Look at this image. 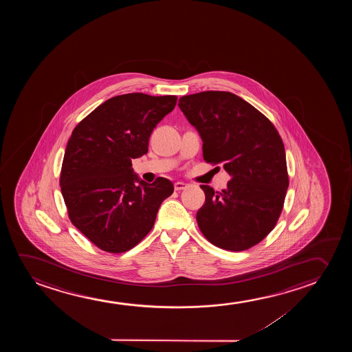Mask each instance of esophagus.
Wrapping results in <instances>:
<instances>
[{"mask_svg": "<svg viewBox=\"0 0 352 352\" xmlns=\"http://www.w3.org/2000/svg\"><path fill=\"white\" fill-rule=\"evenodd\" d=\"M188 188V184L183 183V182H177V183L174 184L175 191H180V190H184V188Z\"/></svg>", "mask_w": 352, "mask_h": 352, "instance_id": "34e87169", "label": "esophagus"}]
</instances>
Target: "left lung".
Segmentation results:
<instances>
[{"mask_svg": "<svg viewBox=\"0 0 352 352\" xmlns=\"http://www.w3.org/2000/svg\"><path fill=\"white\" fill-rule=\"evenodd\" d=\"M179 108L203 140V159L231 175L221 192L201 185L197 212L203 236L223 250L243 251L270 234L289 188L284 143L274 125L232 92L183 96Z\"/></svg>", "mask_w": 352, "mask_h": 352, "instance_id": "1", "label": "left lung"}]
</instances>
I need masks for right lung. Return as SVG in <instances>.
Segmentation results:
<instances>
[{
	"label": "right lung",
	"mask_w": 352,
	"mask_h": 352,
	"mask_svg": "<svg viewBox=\"0 0 352 352\" xmlns=\"http://www.w3.org/2000/svg\"><path fill=\"white\" fill-rule=\"evenodd\" d=\"M177 100L142 92L111 97L74 127L60 186L69 220L101 250L120 254L137 245L173 193L168 179L140 180L132 159L148 153L151 132Z\"/></svg>",
	"instance_id": "1"
}]
</instances>
